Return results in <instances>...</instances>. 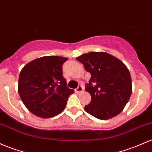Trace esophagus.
Segmentation results:
<instances>
[{
	"label": "esophagus",
	"mask_w": 152,
	"mask_h": 152,
	"mask_svg": "<svg viewBox=\"0 0 152 152\" xmlns=\"http://www.w3.org/2000/svg\"><path fill=\"white\" fill-rule=\"evenodd\" d=\"M83 90H84V86H83V85H79V86H78L76 89H75V91H76V92L80 93V92H81Z\"/></svg>",
	"instance_id": "obj_1"
}]
</instances>
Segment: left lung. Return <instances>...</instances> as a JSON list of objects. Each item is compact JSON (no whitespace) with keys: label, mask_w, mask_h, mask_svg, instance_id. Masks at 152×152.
I'll list each match as a JSON object with an SVG mask.
<instances>
[{"label":"left lung","mask_w":152,"mask_h":152,"mask_svg":"<svg viewBox=\"0 0 152 152\" xmlns=\"http://www.w3.org/2000/svg\"><path fill=\"white\" fill-rule=\"evenodd\" d=\"M91 74L85 90L91 100L84 109L100 120L113 118L122 112L132 93L128 68L119 59L103 52H91L76 58Z\"/></svg>","instance_id":"obj_1"}]
</instances>
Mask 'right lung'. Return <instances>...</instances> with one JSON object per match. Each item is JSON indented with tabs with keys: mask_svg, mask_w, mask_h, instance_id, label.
I'll list each match as a JSON object with an SVG mask.
<instances>
[{
	"mask_svg": "<svg viewBox=\"0 0 152 152\" xmlns=\"http://www.w3.org/2000/svg\"><path fill=\"white\" fill-rule=\"evenodd\" d=\"M68 60L60 56H44L26 65L19 74L18 91L21 101L35 115L49 118L66 107L74 92L67 87L62 66Z\"/></svg>",
	"mask_w": 152,
	"mask_h": 152,
	"instance_id": "1",
	"label": "right lung"
}]
</instances>
